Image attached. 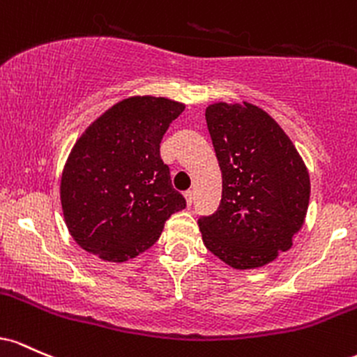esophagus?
Here are the masks:
<instances>
[{
	"mask_svg": "<svg viewBox=\"0 0 357 357\" xmlns=\"http://www.w3.org/2000/svg\"><path fill=\"white\" fill-rule=\"evenodd\" d=\"M185 200H187V204H189V206H192V202H194V192L187 190L185 192Z\"/></svg>",
	"mask_w": 357,
	"mask_h": 357,
	"instance_id": "obj_1",
	"label": "esophagus"
}]
</instances>
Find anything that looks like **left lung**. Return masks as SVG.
Returning <instances> with one entry per match:
<instances>
[{"label": "left lung", "mask_w": 357, "mask_h": 357, "mask_svg": "<svg viewBox=\"0 0 357 357\" xmlns=\"http://www.w3.org/2000/svg\"><path fill=\"white\" fill-rule=\"evenodd\" d=\"M206 121L222 172V199L199 219L202 241L236 270L288 251L305 222L310 177L291 139L255 104L214 102Z\"/></svg>", "instance_id": "1"}]
</instances>
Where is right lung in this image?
Here are the masks:
<instances>
[{
  "instance_id": "add662e5",
  "label": "right lung",
  "mask_w": 357,
  "mask_h": 357,
  "mask_svg": "<svg viewBox=\"0 0 357 357\" xmlns=\"http://www.w3.org/2000/svg\"><path fill=\"white\" fill-rule=\"evenodd\" d=\"M185 104L131 96L104 111L72 146L60 178L63 221L74 241L123 263L153 246L185 207L172 187L160 143Z\"/></svg>"
}]
</instances>
